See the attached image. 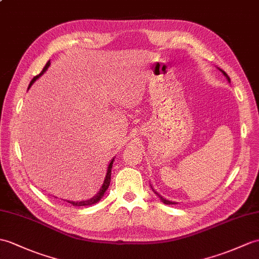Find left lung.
<instances>
[{"label": "left lung", "instance_id": "obj_1", "mask_svg": "<svg viewBox=\"0 0 259 259\" xmlns=\"http://www.w3.org/2000/svg\"><path fill=\"white\" fill-rule=\"evenodd\" d=\"M222 73H223V74H224V76H225V77L227 78V80L231 82V79H230V77H228V76H227V74L225 73V71H223V70H222ZM153 191H154V190H153ZM154 193H155V194H157V195H158V196H159V197L161 198V201H162V202H163L164 204H167V205H169V204H176V203H174V202H171V201H167V200H165V198H163V197H162L161 195H159V194H158V193H157V192H155V191H154Z\"/></svg>", "mask_w": 259, "mask_h": 259}]
</instances>
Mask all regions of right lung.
<instances>
[{"instance_id":"add662e5","label":"right lung","mask_w":259,"mask_h":259,"mask_svg":"<svg viewBox=\"0 0 259 259\" xmlns=\"http://www.w3.org/2000/svg\"><path fill=\"white\" fill-rule=\"evenodd\" d=\"M51 65V61L50 62H47L46 63V65H45V67L43 68V70L40 71V74H38V75H36L33 79L31 80V82H29V85H28V88L31 87L32 85H33V82L37 79V78L39 77V76H41L44 74V71L48 68V66ZM112 163H113V159L111 160V162H110V164H109V166H108V171H107V176H106V179H105V182H104V184H102V186H101V189H100V191L98 192L97 194H96L94 197H92L90 198V200H86V201H81V202H73V201H67L68 203H70V204H73L74 206H87V205H93V204H96L97 203L100 198L104 196V194H105V192L107 191V189H108V186H109V184H110V179H111V167H112Z\"/></svg>"}]
</instances>
